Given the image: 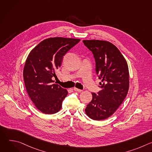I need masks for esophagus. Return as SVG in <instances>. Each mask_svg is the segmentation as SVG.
Listing matches in <instances>:
<instances>
[{
	"label": "esophagus",
	"mask_w": 152,
	"mask_h": 152,
	"mask_svg": "<svg viewBox=\"0 0 152 152\" xmlns=\"http://www.w3.org/2000/svg\"><path fill=\"white\" fill-rule=\"evenodd\" d=\"M74 91H77V92H79V93H81V92H82L83 91V90H80V89H78V88H74Z\"/></svg>",
	"instance_id": "34e87169"
}]
</instances>
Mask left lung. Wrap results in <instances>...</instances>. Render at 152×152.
I'll use <instances>...</instances> for the list:
<instances>
[{"label": "left lung", "mask_w": 152, "mask_h": 152, "mask_svg": "<svg viewBox=\"0 0 152 152\" xmlns=\"http://www.w3.org/2000/svg\"><path fill=\"white\" fill-rule=\"evenodd\" d=\"M93 53L96 73L101 80L102 88L97 94L92 93V100L85 108V113L94 120L111 116L123 103L129 87L127 63L118 48L103 40H83Z\"/></svg>", "instance_id": "8db88e82"}]
</instances>
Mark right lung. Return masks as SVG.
<instances>
[{
	"label": "right lung",
	"instance_id": "1",
	"mask_svg": "<svg viewBox=\"0 0 152 152\" xmlns=\"http://www.w3.org/2000/svg\"><path fill=\"white\" fill-rule=\"evenodd\" d=\"M80 39L52 37L45 39L29 53L23 69L27 93L35 107L45 114L58 113L68 91L56 83L53 77L61 67L64 56Z\"/></svg>",
	"mask_w": 152,
	"mask_h": 152
}]
</instances>
